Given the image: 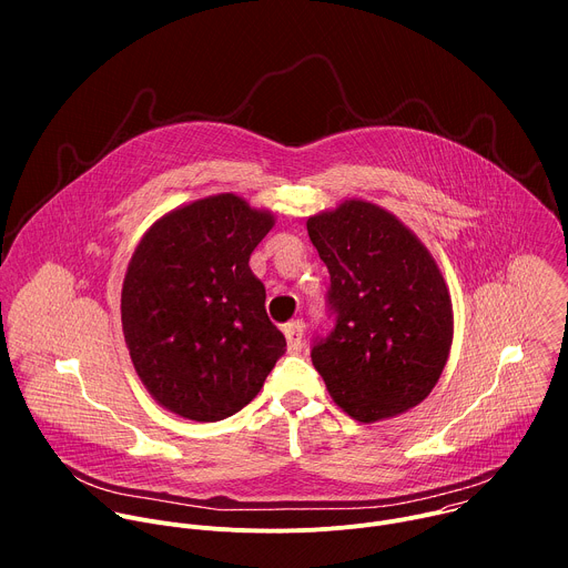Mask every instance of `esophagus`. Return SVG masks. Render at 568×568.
<instances>
[{
    "mask_svg": "<svg viewBox=\"0 0 568 568\" xmlns=\"http://www.w3.org/2000/svg\"><path fill=\"white\" fill-rule=\"evenodd\" d=\"M283 333H285V339H287V351H290V353H301V348H303V335H305L303 321L290 323V326H287Z\"/></svg>",
    "mask_w": 568,
    "mask_h": 568,
    "instance_id": "34e87169",
    "label": "esophagus"
}]
</instances>
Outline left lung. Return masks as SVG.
I'll use <instances>...</instances> for the list:
<instances>
[{
	"label": "left lung",
	"mask_w": 568,
	"mask_h": 568,
	"mask_svg": "<svg viewBox=\"0 0 568 568\" xmlns=\"http://www.w3.org/2000/svg\"><path fill=\"white\" fill-rule=\"evenodd\" d=\"M331 272L335 331L312 348L331 397L357 423L407 414L438 384L454 339L443 272L390 211L351 197L307 217Z\"/></svg>",
	"instance_id": "1"
}]
</instances>
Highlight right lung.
Segmentation results:
<instances>
[{"mask_svg":"<svg viewBox=\"0 0 568 568\" xmlns=\"http://www.w3.org/2000/svg\"><path fill=\"white\" fill-rule=\"evenodd\" d=\"M274 224L272 211L217 193L164 213L139 240L121 290L123 337L141 384L166 412L229 418L285 353L250 267Z\"/></svg>","mask_w":568,"mask_h":568,"instance_id":"obj_1","label":"right lung"}]
</instances>
